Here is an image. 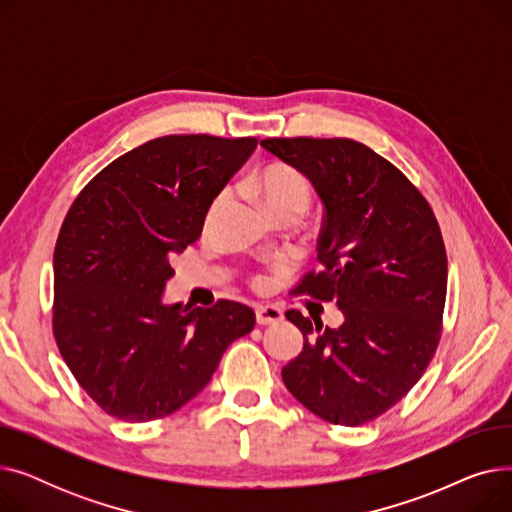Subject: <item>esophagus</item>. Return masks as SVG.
Masks as SVG:
<instances>
[{
	"label": "esophagus",
	"instance_id": "esophagus-1",
	"mask_svg": "<svg viewBox=\"0 0 512 512\" xmlns=\"http://www.w3.org/2000/svg\"><path fill=\"white\" fill-rule=\"evenodd\" d=\"M255 317L259 326H270V324H278V321L284 317V313L276 305H259L255 309Z\"/></svg>",
	"mask_w": 512,
	"mask_h": 512
}]
</instances>
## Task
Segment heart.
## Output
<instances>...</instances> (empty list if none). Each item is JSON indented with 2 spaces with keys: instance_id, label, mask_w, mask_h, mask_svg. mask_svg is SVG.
<instances>
[{
  "instance_id": "heart-1",
  "label": "heart",
  "mask_w": 512,
  "mask_h": 512,
  "mask_svg": "<svg viewBox=\"0 0 512 512\" xmlns=\"http://www.w3.org/2000/svg\"><path fill=\"white\" fill-rule=\"evenodd\" d=\"M251 186L255 195L261 199L265 209L272 215L282 211H299L303 213L311 199V188L303 174H299L294 168L284 164H272L261 168L253 180ZM226 193H222L213 201L211 213L218 211V207L224 203Z\"/></svg>"
}]
</instances>
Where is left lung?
I'll return each mask as SVG.
<instances>
[{"mask_svg":"<svg viewBox=\"0 0 512 512\" xmlns=\"http://www.w3.org/2000/svg\"><path fill=\"white\" fill-rule=\"evenodd\" d=\"M324 205L319 274L297 292L334 301L344 321L286 311L303 351L282 369L290 394L317 417L361 425L405 396L442 332L448 263L436 215L388 159L351 139H265Z\"/></svg>","mask_w":512,"mask_h":512,"instance_id":"8db88e82","label":"left lung"}]
</instances>
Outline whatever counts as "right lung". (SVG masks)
I'll list each match as a JSON object with an SVG mask.
<instances>
[{"instance_id": "1", "label": "right lung", "mask_w": 512, "mask_h": 512, "mask_svg": "<svg viewBox=\"0 0 512 512\" xmlns=\"http://www.w3.org/2000/svg\"><path fill=\"white\" fill-rule=\"evenodd\" d=\"M257 139L172 134L114 159L72 203L53 251V336L76 382L112 417L143 423L193 400L251 307L164 303L170 259Z\"/></svg>"}]
</instances>
